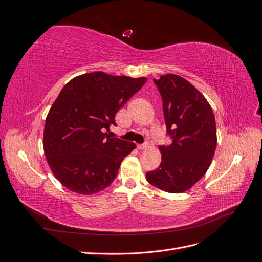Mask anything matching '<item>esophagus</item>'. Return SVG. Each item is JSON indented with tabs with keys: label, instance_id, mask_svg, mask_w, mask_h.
<instances>
[{
	"label": "esophagus",
	"instance_id": "obj_1",
	"mask_svg": "<svg viewBox=\"0 0 262 262\" xmlns=\"http://www.w3.org/2000/svg\"><path fill=\"white\" fill-rule=\"evenodd\" d=\"M147 147H148V143H143V144H139V145H138V148L141 149V150H142V149H145V148H147Z\"/></svg>",
	"mask_w": 262,
	"mask_h": 262
}]
</instances>
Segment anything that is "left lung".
<instances>
[{
    "instance_id": "left-lung-1",
    "label": "left lung",
    "mask_w": 262,
    "mask_h": 262,
    "mask_svg": "<svg viewBox=\"0 0 262 262\" xmlns=\"http://www.w3.org/2000/svg\"><path fill=\"white\" fill-rule=\"evenodd\" d=\"M154 83L162 96L171 143L160 146L161 165L146 172V180L166 192L180 193L210 167L216 147L215 118L208 100L184 77L166 74Z\"/></svg>"
}]
</instances>
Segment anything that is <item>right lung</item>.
<instances>
[{"label":"right lung","mask_w":262,"mask_h":262,"mask_svg":"<svg viewBox=\"0 0 262 262\" xmlns=\"http://www.w3.org/2000/svg\"><path fill=\"white\" fill-rule=\"evenodd\" d=\"M146 82L145 77L92 72L72 78L47 116L43 149L52 172L69 190L93 194L117 177L132 142L110 138L115 116Z\"/></svg>","instance_id":"right-lung-1"}]
</instances>
